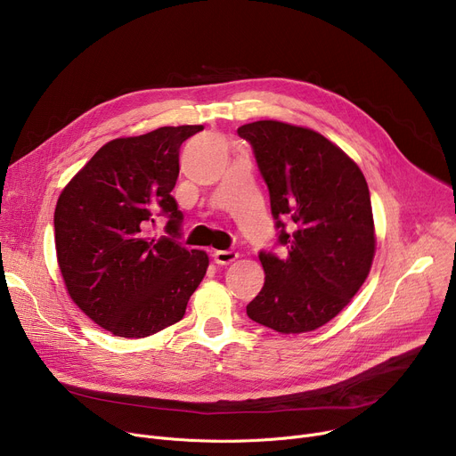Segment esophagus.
Returning <instances> with one entry per match:
<instances>
[{
    "label": "esophagus",
    "instance_id": "obj_1",
    "mask_svg": "<svg viewBox=\"0 0 456 456\" xmlns=\"http://www.w3.org/2000/svg\"><path fill=\"white\" fill-rule=\"evenodd\" d=\"M237 257H239V254H237L235 250H217V252L214 254V261H216L217 265H230V263H233Z\"/></svg>",
    "mask_w": 456,
    "mask_h": 456
}]
</instances>
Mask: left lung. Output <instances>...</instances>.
Masks as SVG:
<instances>
[{
  "instance_id": "1",
  "label": "left lung",
  "mask_w": 456,
  "mask_h": 456,
  "mask_svg": "<svg viewBox=\"0 0 456 456\" xmlns=\"http://www.w3.org/2000/svg\"><path fill=\"white\" fill-rule=\"evenodd\" d=\"M268 186L277 244L261 250L265 287L248 318L283 334L316 330L356 296L374 257V221L362 169L323 134L275 120L237 129Z\"/></svg>"
}]
</instances>
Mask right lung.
Returning a JSON list of instances; mask_svg holds the SVG:
<instances>
[{
  "instance_id": "1",
  "label": "right lung",
  "mask_w": 456,
  "mask_h": 456,
  "mask_svg": "<svg viewBox=\"0 0 456 456\" xmlns=\"http://www.w3.org/2000/svg\"><path fill=\"white\" fill-rule=\"evenodd\" d=\"M202 126L159 127L102 146L61 191L54 209L60 272L71 299L120 338H146L184 318L208 268L202 250L147 237L159 216L181 237L171 190L179 150Z\"/></svg>"
}]
</instances>
